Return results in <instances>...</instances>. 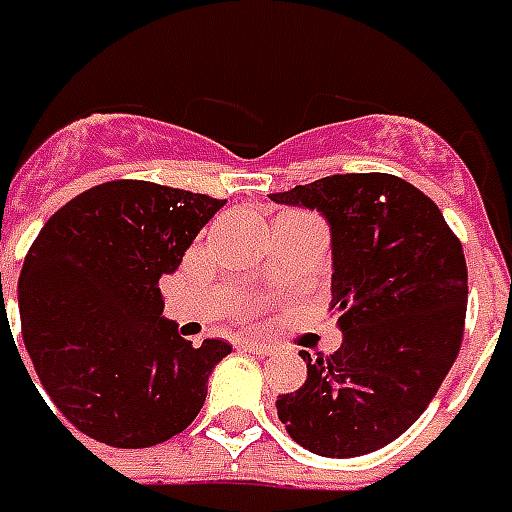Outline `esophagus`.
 <instances>
[{
	"label": "esophagus",
	"mask_w": 512,
	"mask_h": 512,
	"mask_svg": "<svg viewBox=\"0 0 512 512\" xmlns=\"http://www.w3.org/2000/svg\"><path fill=\"white\" fill-rule=\"evenodd\" d=\"M243 349L251 351V354H259V357H269V354H272V349H269L267 343L261 341H243Z\"/></svg>",
	"instance_id": "1"
}]
</instances>
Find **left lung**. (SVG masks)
Wrapping results in <instances>:
<instances>
[{
	"label": "left lung",
	"instance_id": "left-lung-1",
	"mask_svg": "<svg viewBox=\"0 0 512 512\" xmlns=\"http://www.w3.org/2000/svg\"><path fill=\"white\" fill-rule=\"evenodd\" d=\"M269 198L330 222V312L343 330L330 357L301 351L309 378L277 399V418L314 455L375 452L423 415L460 354L463 245L439 206L394 174H333Z\"/></svg>",
	"mask_w": 512,
	"mask_h": 512
}]
</instances>
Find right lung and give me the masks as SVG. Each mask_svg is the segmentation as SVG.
<instances>
[{"label":"right lung","instance_id":"add662e5","mask_svg":"<svg viewBox=\"0 0 512 512\" xmlns=\"http://www.w3.org/2000/svg\"><path fill=\"white\" fill-rule=\"evenodd\" d=\"M222 206L113 179L57 208L28 248L18 280L28 357L52 404L89 439L153 447L198 418L208 375L232 346L185 341L161 317L158 282Z\"/></svg>","mask_w":512,"mask_h":512}]
</instances>
